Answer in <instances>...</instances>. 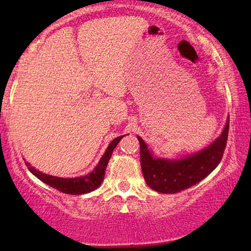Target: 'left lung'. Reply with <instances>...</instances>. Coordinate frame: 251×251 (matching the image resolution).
Returning <instances> with one entry per match:
<instances>
[{
	"instance_id": "left-lung-1",
	"label": "left lung",
	"mask_w": 251,
	"mask_h": 251,
	"mask_svg": "<svg viewBox=\"0 0 251 251\" xmlns=\"http://www.w3.org/2000/svg\"><path fill=\"white\" fill-rule=\"evenodd\" d=\"M228 126L229 118L221 135L210 145L179 159L154 156L147 144L137 136L140 145V166L146 184L160 193L174 194L204 179L221 162L227 143Z\"/></svg>"
}]
</instances>
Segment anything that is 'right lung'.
I'll use <instances>...</instances> for the list:
<instances>
[{"mask_svg":"<svg viewBox=\"0 0 251 251\" xmlns=\"http://www.w3.org/2000/svg\"><path fill=\"white\" fill-rule=\"evenodd\" d=\"M126 135L116 137V138L113 139L112 142L108 144V147L106 149L105 153L102 154L101 159L99 160L97 166L95 167V169L92 170L91 173L87 174L85 176L75 177V178H63V177L51 176V175L41 173V171L30 166L28 162H26V166L29 169L30 173H32L35 177L39 178L41 181H43V183H46L51 187L56 188L58 191L63 192V193L72 194V195H80V194L89 193V192L95 191L96 188H98L101 185L102 180H104L106 167H107L108 161L111 159L113 150L115 149L120 140H121Z\"/></svg>","mask_w":251,"mask_h":251,"instance_id":"add662e5","label":"right lung"}]
</instances>
